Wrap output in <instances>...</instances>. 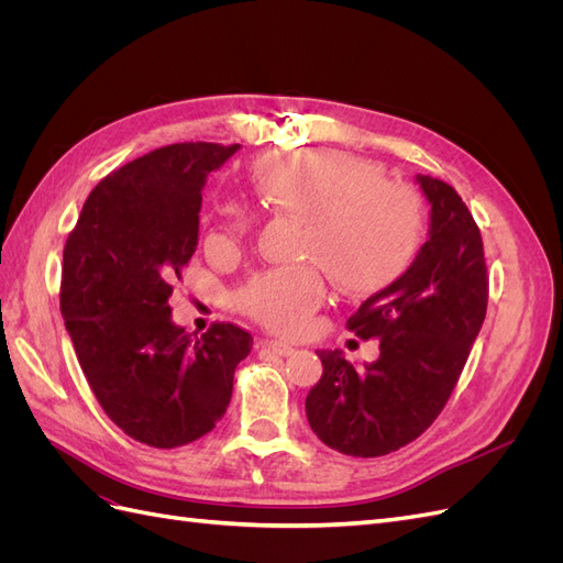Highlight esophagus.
<instances>
[{
  "label": "esophagus",
  "instance_id": "1",
  "mask_svg": "<svg viewBox=\"0 0 563 563\" xmlns=\"http://www.w3.org/2000/svg\"><path fill=\"white\" fill-rule=\"evenodd\" d=\"M267 350H272L275 354H279V356H291L294 352H296V347L294 345H288V343H284V340H265L263 343Z\"/></svg>",
  "mask_w": 563,
  "mask_h": 563
}]
</instances>
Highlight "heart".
<instances>
[{
	"mask_svg": "<svg viewBox=\"0 0 563 563\" xmlns=\"http://www.w3.org/2000/svg\"><path fill=\"white\" fill-rule=\"evenodd\" d=\"M378 168L338 150L277 152L253 168V183L272 209L308 218L305 255L329 269L350 294H376L404 275L422 242L424 213L416 190L378 180ZM218 244L251 230L244 203H228ZM327 300L314 265L261 272L236 294L240 308L279 333H298Z\"/></svg>",
	"mask_w": 563,
	"mask_h": 563,
	"instance_id": "1",
	"label": "heart"
}]
</instances>
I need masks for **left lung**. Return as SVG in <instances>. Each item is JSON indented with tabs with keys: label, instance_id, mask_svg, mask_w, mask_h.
I'll return each mask as SVG.
<instances>
[{
	"label": "left lung",
	"instance_id": "8db88e82",
	"mask_svg": "<svg viewBox=\"0 0 563 563\" xmlns=\"http://www.w3.org/2000/svg\"><path fill=\"white\" fill-rule=\"evenodd\" d=\"M416 183L430 201L428 242L347 319L356 338H378L380 356L356 368L340 350H319L321 380L305 399L312 432L354 457L387 455L430 428L486 317L479 228L451 185L420 174Z\"/></svg>",
	"mask_w": 563,
	"mask_h": 563
}]
</instances>
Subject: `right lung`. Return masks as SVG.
<instances>
[{
    "label": "right lung",
    "mask_w": 563,
    "mask_h": 563,
    "mask_svg": "<svg viewBox=\"0 0 563 563\" xmlns=\"http://www.w3.org/2000/svg\"><path fill=\"white\" fill-rule=\"evenodd\" d=\"M242 145L176 143L100 180L63 251L60 312L110 420L176 449L216 428L253 338L234 323L192 338L168 298L199 242L201 190Z\"/></svg>",
    "instance_id": "right-lung-1"
}]
</instances>
